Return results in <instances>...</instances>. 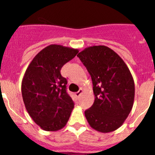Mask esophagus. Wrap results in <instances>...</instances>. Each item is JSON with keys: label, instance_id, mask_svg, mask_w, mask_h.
<instances>
[{"label": "esophagus", "instance_id": "esophagus-1", "mask_svg": "<svg viewBox=\"0 0 155 155\" xmlns=\"http://www.w3.org/2000/svg\"><path fill=\"white\" fill-rule=\"evenodd\" d=\"M82 92H83V89H79V91H78L77 92H76V93H75V95H76V97H79V95H80L82 93Z\"/></svg>", "mask_w": 155, "mask_h": 155}]
</instances>
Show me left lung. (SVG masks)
I'll list each match as a JSON object with an SVG mask.
<instances>
[{
    "mask_svg": "<svg viewBox=\"0 0 155 155\" xmlns=\"http://www.w3.org/2000/svg\"><path fill=\"white\" fill-rule=\"evenodd\" d=\"M90 74L95 101L85 112L93 129L102 133L115 131L131 111L134 82L124 60L105 46L86 47L77 55Z\"/></svg>",
    "mask_w": 155,
    "mask_h": 155,
    "instance_id": "obj_1",
    "label": "left lung"
}]
</instances>
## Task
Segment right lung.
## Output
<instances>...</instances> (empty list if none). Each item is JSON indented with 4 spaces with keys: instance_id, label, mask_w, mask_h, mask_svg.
<instances>
[{
    "instance_id": "obj_1",
    "label": "right lung",
    "mask_w": 155,
    "mask_h": 155,
    "mask_svg": "<svg viewBox=\"0 0 155 155\" xmlns=\"http://www.w3.org/2000/svg\"><path fill=\"white\" fill-rule=\"evenodd\" d=\"M78 53V49L49 45L34 56L24 73L21 92L26 109L44 131L62 129L74 108L60 70Z\"/></svg>"
}]
</instances>
